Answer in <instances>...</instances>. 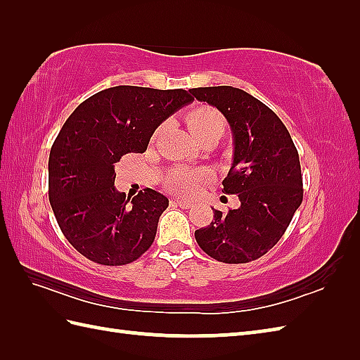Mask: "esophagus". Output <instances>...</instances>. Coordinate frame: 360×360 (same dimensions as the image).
<instances>
[{"mask_svg": "<svg viewBox=\"0 0 360 360\" xmlns=\"http://www.w3.org/2000/svg\"><path fill=\"white\" fill-rule=\"evenodd\" d=\"M173 202L176 204V205H179V207L181 209H188V207H192V202H190V201H186V200H181V198H174V200H173Z\"/></svg>", "mask_w": 360, "mask_h": 360, "instance_id": "esophagus-1", "label": "esophagus"}]
</instances>
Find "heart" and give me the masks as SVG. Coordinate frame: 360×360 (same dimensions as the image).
I'll return each mask as SVG.
<instances>
[{
  "label": "heart",
  "mask_w": 360,
  "mask_h": 360,
  "mask_svg": "<svg viewBox=\"0 0 360 360\" xmlns=\"http://www.w3.org/2000/svg\"><path fill=\"white\" fill-rule=\"evenodd\" d=\"M187 127L198 141L202 136L209 134L212 131H224L226 120L218 110L212 108L207 105L195 106L192 111H188L186 116ZM204 178L202 172H190V170H176L170 174L168 182L173 188L184 195H192L196 192L198 186H200L201 179Z\"/></svg>",
  "instance_id": "obj_1"
}]
</instances>
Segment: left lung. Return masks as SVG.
<instances>
[{"label":"left lung","mask_w":360,"mask_h":360,"mask_svg":"<svg viewBox=\"0 0 360 360\" xmlns=\"http://www.w3.org/2000/svg\"><path fill=\"white\" fill-rule=\"evenodd\" d=\"M201 102L224 114L233 134V162L223 192L241 205L227 213L213 209V221L195 232L209 257L229 264L263 257L280 241L303 201L298 151L269 106L232 86L192 88Z\"/></svg>","instance_id":"left-lung-1"}]
</instances>
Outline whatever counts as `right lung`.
Instances as JSON below:
<instances>
[{
    "mask_svg": "<svg viewBox=\"0 0 360 360\" xmlns=\"http://www.w3.org/2000/svg\"><path fill=\"white\" fill-rule=\"evenodd\" d=\"M192 101L186 89L122 85L91 96L68 117L49 153V202L83 257L122 266L150 249L168 200L145 188L129 202L114 187V165L147 150L155 129Z\"/></svg>",
    "mask_w": 360,
    "mask_h": 360,
    "instance_id": "1",
    "label": "right lung"
}]
</instances>
